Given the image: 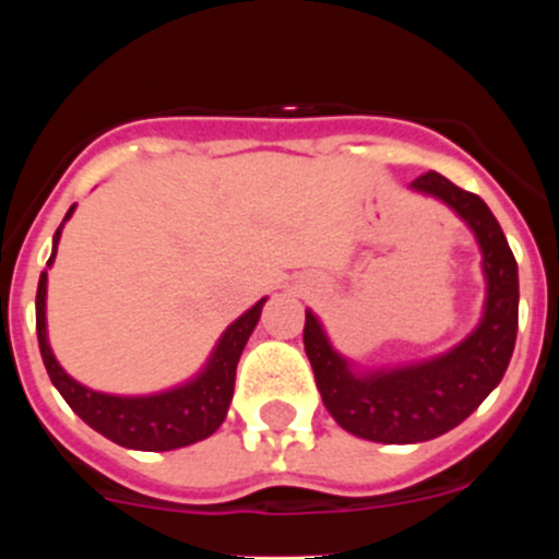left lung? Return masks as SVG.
Returning <instances> with one entry per match:
<instances>
[{"label":"left lung","instance_id":"left-lung-1","mask_svg":"<svg viewBox=\"0 0 559 559\" xmlns=\"http://www.w3.org/2000/svg\"><path fill=\"white\" fill-rule=\"evenodd\" d=\"M411 191L452 207L481 248L487 292L478 324L449 352L386 368H362L332 346L324 324L306 311V354L332 419L352 436L376 443H421L454 430L503 379L520 324V273L498 218L481 197L438 173H425Z\"/></svg>","mask_w":559,"mask_h":559}]
</instances>
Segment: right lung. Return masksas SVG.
Listing matches in <instances>:
<instances>
[{
    "instance_id": "right-lung-1",
    "label": "right lung",
    "mask_w": 559,
    "mask_h": 559,
    "mask_svg": "<svg viewBox=\"0 0 559 559\" xmlns=\"http://www.w3.org/2000/svg\"><path fill=\"white\" fill-rule=\"evenodd\" d=\"M72 213H75V205L67 211L64 222L56 229L48 267L53 264L61 229L70 222ZM45 297H48V270H43V275H39L35 306L39 354H43L50 381L59 389L61 397L67 400V405L88 427H94L107 441L118 443L123 449H138V452H173V449L191 447L197 441H205L207 436H213L222 427V421L227 419L229 403H233L235 370H238L240 354H243L248 337L257 326L262 306L267 302V297H262L257 306L238 316L222 332L207 362L183 384L151 394H107L75 381L59 365L48 343Z\"/></svg>"
}]
</instances>
